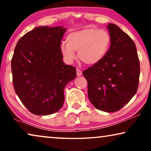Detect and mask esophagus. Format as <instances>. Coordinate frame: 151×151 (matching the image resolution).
Segmentation results:
<instances>
[{
  "instance_id": "1",
  "label": "esophagus",
  "mask_w": 151,
  "mask_h": 151,
  "mask_svg": "<svg viewBox=\"0 0 151 151\" xmlns=\"http://www.w3.org/2000/svg\"><path fill=\"white\" fill-rule=\"evenodd\" d=\"M76 73H77V76H78V77H79V76H81V75L82 74V71L81 70H80L79 69H76Z\"/></svg>"
}]
</instances>
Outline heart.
Here are the masks:
<instances>
[{"label":"heart","mask_w":151,"mask_h":151,"mask_svg":"<svg viewBox=\"0 0 151 151\" xmlns=\"http://www.w3.org/2000/svg\"><path fill=\"white\" fill-rule=\"evenodd\" d=\"M67 43H62L60 53L67 63L71 64L79 59L88 65L98 63L106 54L111 45V38L104 29L86 28L70 33L66 38Z\"/></svg>","instance_id":"1"}]
</instances>
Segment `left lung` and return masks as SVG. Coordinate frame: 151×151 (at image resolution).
Listing matches in <instances>:
<instances>
[{
    "label": "left lung",
    "instance_id": "obj_1",
    "mask_svg": "<svg viewBox=\"0 0 151 151\" xmlns=\"http://www.w3.org/2000/svg\"><path fill=\"white\" fill-rule=\"evenodd\" d=\"M111 38L106 54L83 71L88 82V97L98 110L119 111L135 96L140 74L135 44L116 24L107 26Z\"/></svg>",
    "mask_w": 151,
    "mask_h": 151
}]
</instances>
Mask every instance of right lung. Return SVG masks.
Returning a JSON list of instances; mask_svg holds the SVG:
<instances>
[{"label": "right lung", "instance_id": "1", "mask_svg": "<svg viewBox=\"0 0 151 151\" xmlns=\"http://www.w3.org/2000/svg\"><path fill=\"white\" fill-rule=\"evenodd\" d=\"M66 28L43 26L18 41L12 59L16 93L37 115L56 113L65 101L64 88L76 77V68L65 65L60 47Z\"/></svg>", "mask_w": 151, "mask_h": 151}]
</instances>
